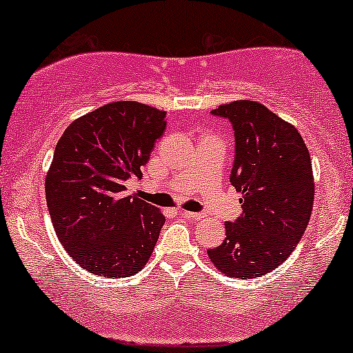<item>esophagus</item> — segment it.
Masks as SVG:
<instances>
[{
	"label": "esophagus",
	"instance_id": "34e87169",
	"mask_svg": "<svg viewBox=\"0 0 353 353\" xmlns=\"http://www.w3.org/2000/svg\"><path fill=\"white\" fill-rule=\"evenodd\" d=\"M184 214V217H188L190 220H202L203 215L202 214H194V212H182Z\"/></svg>",
	"mask_w": 353,
	"mask_h": 353
}]
</instances>
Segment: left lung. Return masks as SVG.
<instances>
[{
	"instance_id": "1",
	"label": "left lung",
	"mask_w": 353,
	"mask_h": 353,
	"mask_svg": "<svg viewBox=\"0 0 353 353\" xmlns=\"http://www.w3.org/2000/svg\"><path fill=\"white\" fill-rule=\"evenodd\" d=\"M212 114L233 126L230 182L241 194L243 214L225 222L222 245L207 253L230 278H260L281 265L303 239L314 205L311 158L299 131L258 101L236 100Z\"/></svg>"
}]
</instances>
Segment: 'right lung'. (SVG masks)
Masks as SVG:
<instances>
[{
  "label": "right lung",
  "mask_w": 353,
  "mask_h": 353,
  "mask_svg": "<svg viewBox=\"0 0 353 353\" xmlns=\"http://www.w3.org/2000/svg\"><path fill=\"white\" fill-rule=\"evenodd\" d=\"M165 112L139 101H113L70 123L55 146L46 177L54 230L83 270L128 278L150 260L165 222L158 207L126 195L141 177Z\"/></svg>",
  "instance_id": "1"
}]
</instances>
